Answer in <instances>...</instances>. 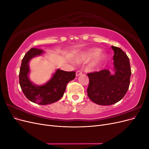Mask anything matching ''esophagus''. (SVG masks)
<instances>
[{"mask_svg":"<svg viewBox=\"0 0 149 149\" xmlns=\"http://www.w3.org/2000/svg\"><path fill=\"white\" fill-rule=\"evenodd\" d=\"M82 74V72L81 71H76V76H79V75H81V74Z\"/></svg>","mask_w":149,"mask_h":149,"instance_id":"1","label":"esophagus"}]
</instances>
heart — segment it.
<instances>
[{"label": "heart", "instance_id": "b5f03b06", "mask_svg": "<svg viewBox=\"0 0 149 149\" xmlns=\"http://www.w3.org/2000/svg\"><path fill=\"white\" fill-rule=\"evenodd\" d=\"M100 53L101 49L100 48H93L91 49H89L88 52L84 53L79 57H78L77 59H76V62L81 63L85 61H88L97 56L95 61H94L91 65L92 68H97L98 66H100L103 63L104 61L106 60L107 57L106 54H100Z\"/></svg>", "mask_w": 149, "mask_h": 149}]
</instances>
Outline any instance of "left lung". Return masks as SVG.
<instances>
[{
  "label": "left lung",
  "mask_w": 149,
  "mask_h": 149,
  "mask_svg": "<svg viewBox=\"0 0 149 149\" xmlns=\"http://www.w3.org/2000/svg\"><path fill=\"white\" fill-rule=\"evenodd\" d=\"M114 50V72L108 70L88 73L89 79L88 96L93 102L108 106L120 101L127 93L131 75L129 58L120 48L112 46Z\"/></svg>",
  "instance_id": "obj_1"
}]
</instances>
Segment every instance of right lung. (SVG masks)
<instances>
[{
    "instance_id": "1",
    "label": "right lung",
    "mask_w": 149,
    "mask_h": 149,
    "mask_svg": "<svg viewBox=\"0 0 149 149\" xmlns=\"http://www.w3.org/2000/svg\"><path fill=\"white\" fill-rule=\"evenodd\" d=\"M43 53L42 49L32 48L25 54L20 69L19 83L24 95L29 100L40 105H47L60 100L63 96L67 84L74 79L76 73L58 69L45 84H33L29 78V61L31 58Z\"/></svg>"
}]
</instances>
